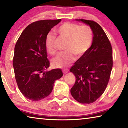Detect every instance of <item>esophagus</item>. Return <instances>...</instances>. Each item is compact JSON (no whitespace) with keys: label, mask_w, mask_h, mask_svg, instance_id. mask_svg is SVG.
Here are the masks:
<instances>
[{"label":"esophagus","mask_w":128,"mask_h":128,"mask_svg":"<svg viewBox=\"0 0 128 128\" xmlns=\"http://www.w3.org/2000/svg\"><path fill=\"white\" fill-rule=\"evenodd\" d=\"M62 71H63V72H64V74H66V73L68 72V69H67V68H65V69H64V70H63Z\"/></svg>","instance_id":"obj_1"}]
</instances>
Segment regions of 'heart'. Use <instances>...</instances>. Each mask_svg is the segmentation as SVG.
I'll use <instances>...</instances> for the list:
<instances>
[{"mask_svg":"<svg viewBox=\"0 0 128 128\" xmlns=\"http://www.w3.org/2000/svg\"><path fill=\"white\" fill-rule=\"evenodd\" d=\"M56 32L61 38L67 40L66 51L60 53L52 60V64L57 68L69 65L75 59V56L81 57L88 51L94 39L93 30L89 26L66 22L56 29ZM56 37L52 33L46 36L45 46L48 53L54 55L56 53Z\"/></svg>","mask_w":128,"mask_h":128,"instance_id":"b5f03b06","label":"heart"}]
</instances>
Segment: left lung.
I'll use <instances>...</instances> for the list:
<instances>
[{
    "instance_id": "obj_1",
    "label": "left lung",
    "mask_w": 128,
    "mask_h": 128,
    "mask_svg": "<svg viewBox=\"0 0 128 128\" xmlns=\"http://www.w3.org/2000/svg\"><path fill=\"white\" fill-rule=\"evenodd\" d=\"M76 20L89 25L93 30L94 39L88 51L70 68L76 78L70 92L77 102L90 104L99 99L107 86L113 66L112 48L99 24L92 20Z\"/></svg>"
}]
</instances>
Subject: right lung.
<instances>
[{"instance_id": "right-lung-1", "label": "right lung", "mask_w": 128, "mask_h": 128, "mask_svg": "<svg viewBox=\"0 0 128 128\" xmlns=\"http://www.w3.org/2000/svg\"><path fill=\"white\" fill-rule=\"evenodd\" d=\"M61 19L42 20L27 26L14 46L13 66L18 89L27 99L38 101L50 95L56 80L63 75L60 68L46 72L50 66L45 37Z\"/></svg>"}]
</instances>
